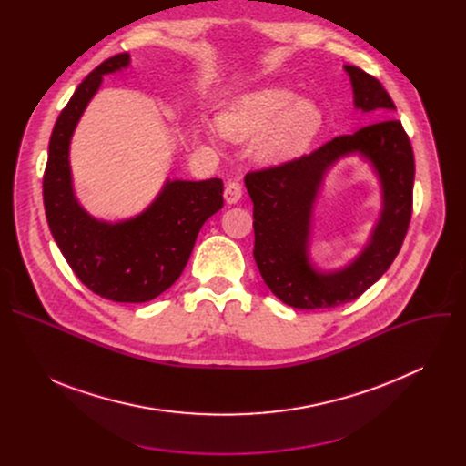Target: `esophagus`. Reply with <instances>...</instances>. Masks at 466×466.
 <instances>
[{"label": "esophagus", "instance_id": "obj_1", "mask_svg": "<svg viewBox=\"0 0 466 466\" xmlns=\"http://www.w3.org/2000/svg\"><path fill=\"white\" fill-rule=\"evenodd\" d=\"M241 186L238 180H228L227 186H225V201L228 205H236L239 198H241Z\"/></svg>", "mask_w": 466, "mask_h": 466}]
</instances>
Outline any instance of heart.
<instances>
[{
	"label": "heart",
	"instance_id": "heart-1",
	"mask_svg": "<svg viewBox=\"0 0 466 466\" xmlns=\"http://www.w3.org/2000/svg\"><path fill=\"white\" fill-rule=\"evenodd\" d=\"M218 127L232 140L261 135L256 155L280 164L304 153L322 127V110L311 99H297L284 86H268L238 96L218 116Z\"/></svg>",
	"mask_w": 466,
	"mask_h": 466
}]
</instances>
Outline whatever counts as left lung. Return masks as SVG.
<instances>
[{"instance_id": "8db88e82", "label": "left lung", "mask_w": 466, "mask_h": 466, "mask_svg": "<svg viewBox=\"0 0 466 466\" xmlns=\"http://www.w3.org/2000/svg\"><path fill=\"white\" fill-rule=\"evenodd\" d=\"M354 106L380 119L338 137L309 155L245 175L254 205V259L268 288L288 306L334 308L356 300L390 268L413 210L415 158L390 96L378 79L345 66ZM386 119L383 120L382 117ZM360 154L379 177L382 212L368 245L341 270L319 272L309 259L310 219L325 173L341 157Z\"/></svg>"}]
</instances>
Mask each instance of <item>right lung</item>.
Wrapping results in <instances>:
<instances>
[{
	"label": "right lung",
	"instance_id": "add662e5",
	"mask_svg": "<svg viewBox=\"0 0 466 466\" xmlns=\"http://www.w3.org/2000/svg\"><path fill=\"white\" fill-rule=\"evenodd\" d=\"M128 64V53L99 64L60 112L49 140L44 208L62 256L90 291L114 302H147L182 275L198 230L223 208V180L167 178L144 212L116 223L81 207L70 167L72 137L103 76Z\"/></svg>",
	"mask_w": 466,
	"mask_h": 466
}]
</instances>
